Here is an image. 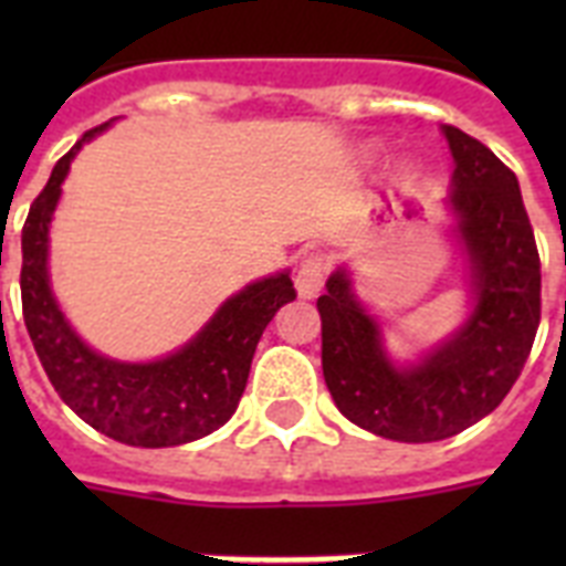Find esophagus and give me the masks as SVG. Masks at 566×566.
Masks as SVG:
<instances>
[{"mask_svg":"<svg viewBox=\"0 0 566 566\" xmlns=\"http://www.w3.org/2000/svg\"><path fill=\"white\" fill-rule=\"evenodd\" d=\"M326 273L328 264L323 255H305L296 266V291L305 300H314L319 291H323V284H326Z\"/></svg>","mask_w":566,"mask_h":566,"instance_id":"1","label":"esophagus"}]
</instances>
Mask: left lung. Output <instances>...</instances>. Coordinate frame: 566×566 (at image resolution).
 <instances>
[{"instance_id":"left-lung-1","label":"left lung","mask_w":566,"mask_h":566,"mask_svg":"<svg viewBox=\"0 0 566 566\" xmlns=\"http://www.w3.org/2000/svg\"><path fill=\"white\" fill-rule=\"evenodd\" d=\"M443 135L475 275L467 326L420 367L396 370L346 273L337 270L317 300L328 394L355 426L402 443L452 438L488 417L523 373L541 323V255L517 176L461 128L443 126Z\"/></svg>"}]
</instances>
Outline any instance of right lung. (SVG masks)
Listing matches in <instances>:
<instances>
[{
  "mask_svg": "<svg viewBox=\"0 0 566 566\" xmlns=\"http://www.w3.org/2000/svg\"><path fill=\"white\" fill-rule=\"evenodd\" d=\"M55 164L22 226V319L57 396L102 434L128 447H179L211 434L238 408L255 346L284 302L296 300L291 275H273L231 296L181 353L155 364H117L91 353L66 326L46 279L49 220L73 155Z\"/></svg>",
  "mask_w": 566,
  "mask_h": 566,
  "instance_id": "right-lung-1",
  "label": "right lung"
}]
</instances>
